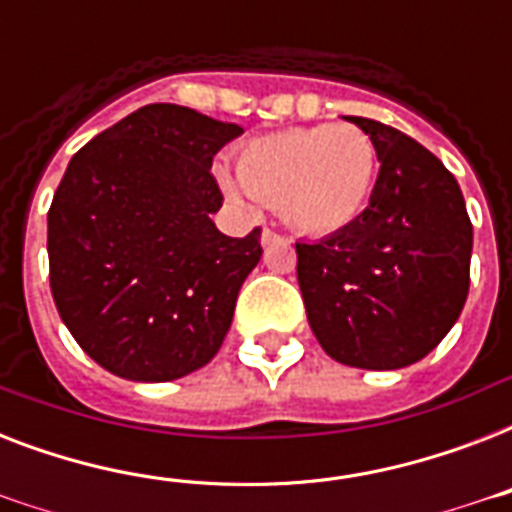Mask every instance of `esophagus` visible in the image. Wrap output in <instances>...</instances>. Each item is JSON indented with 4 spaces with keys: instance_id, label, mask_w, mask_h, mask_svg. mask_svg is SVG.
I'll use <instances>...</instances> for the list:
<instances>
[{
    "instance_id": "esophagus-1",
    "label": "esophagus",
    "mask_w": 512,
    "mask_h": 512,
    "mask_svg": "<svg viewBox=\"0 0 512 512\" xmlns=\"http://www.w3.org/2000/svg\"><path fill=\"white\" fill-rule=\"evenodd\" d=\"M284 241V236H279L276 231H271V228H263V247H271V244H281Z\"/></svg>"
}]
</instances>
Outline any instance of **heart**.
<instances>
[{
	"label": "heart",
	"instance_id": "obj_1",
	"mask_svg": "<svg viewBox=\"0 0 512 512\" xmlns=\"http://www.w3.org/2000/svg\"><path fill=\"white\" fill-rule=\"evenodd\" d=\"M377 177L374 143L353 124H316L252 140L239 156V180L223 172L239 199L281 209L311 236L345 231L364 215Z\"/></svg>",
	"mask_w": 512,
	"mask_h": 512
}]
</instances>
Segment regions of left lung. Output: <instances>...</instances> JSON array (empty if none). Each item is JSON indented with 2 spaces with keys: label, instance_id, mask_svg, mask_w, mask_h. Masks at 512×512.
<instances>
[{
  "label": "left lung",
  "instance_id": "8db88e82",
  "mask_svg": "<svg viewBox=\"0 0 512 512\" xmlns=\"http://www.w3.org/2000/svg\"><path fill=\"white\" fill-rule=\"evenodd\" d=\"M369 135L380 175L345 231L295 244L313 335L358 369H404L444 340L470 287L473 225L454 175L404 132L348 116Z\"/></svg>",
  "mask_w": 512,
  "mask_h": 512
}]
</instances>
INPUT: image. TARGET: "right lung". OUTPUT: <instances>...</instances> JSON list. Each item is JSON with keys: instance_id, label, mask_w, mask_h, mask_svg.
<instances>
[{"instance_id": "obj_1", "label": "right lung", "mask_w": 512, "mask_h": 512, "mask_svg": "<svg viewBox=\"0 0 512 512\" xmlns=\"http://www.w3.org/2000/svg\"><path fill=\"white\" fill-rule=\"evenodd\" d=\"M239 124L172 103L124 116L76 151L47 212L50 289L92 361L170 382L209 364L260 263V228L231 239L209 167Z\"/></svg>"}]
</instances>
